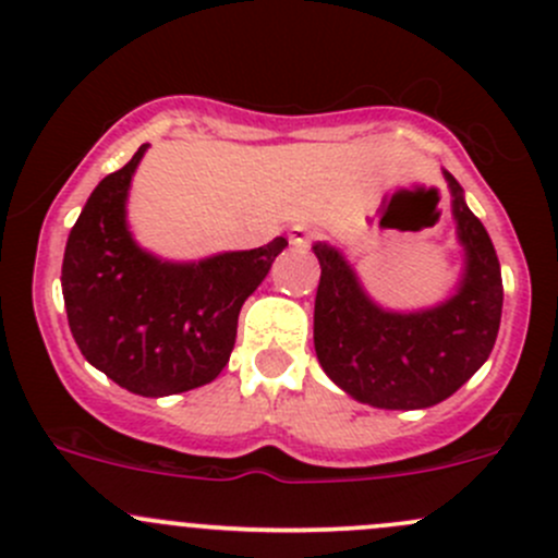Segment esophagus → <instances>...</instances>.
I'll return each instance as SVG.
<instances>
[{
    "label": "esophagus",
    "mask_w": 558,
    "mask_h": 558,
    "mask_svg": "<svg viewBox=\"0 0 558 558\" xmlns=\"http://www.w3.org/2000/svg\"><path fill=\"white\" fill-rule=\"evenodd\" d=\"M313 240H315V234H313V230H310V227H304V225L291 227V232H289V243L291 245H296V248H310V245H313Z\"/></svg>",
    "instance_id": "1"
}]
</instances>
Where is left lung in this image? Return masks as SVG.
Wrapping results in <instances>:
<instances>
[{"instance_id":"obj_1","label":"left lung","mask_w":558,"mask_h":558,"mask_svg":"<svg viewBox=\"0 0 558 558\" xmlns=\"http://www.w3.org/2000/svg\"><path fill=\"white\" fill-rule=\"evenodd\" d=\"M468 269L460 291L436 310L385 313L368 302L348 262L315 243V353L328 377L377 409H427L460 390L495 348L502 315V278L495 245L462 186L447 173Z\"/></svg>"}]
</instances>
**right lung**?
I'll list each match as a JSON object with an SVG mask.
<instances>
[{"instance_id": "right-lung-1", "label": "right lung", "mask_w": 558, "mask_h": 558, "mask_svg": "<svg viewBox=\"0 0 558 558\" xmlns=\"http://www.w3.org/2000/svg\"><path fill=\"white\" fill-rule=\"evenodd\" d=\"M146 146L87 197L69 232L61 289L82 355L125 390L160 398L219 377L240 307L289 240L201 264L160 262L141 251L128 232L125 197Z\"/></svg>"}]
</instances>
